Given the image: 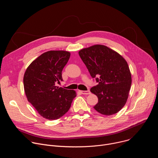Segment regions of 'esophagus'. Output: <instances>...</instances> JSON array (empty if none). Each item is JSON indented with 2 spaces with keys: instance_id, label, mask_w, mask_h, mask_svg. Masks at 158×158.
<instances>
[{
  "instance_id": "1",
  "label": "esophagus",
  "mask_w": 158,
  "mask_h": 158,
  "mask_svg": "<svg viewBox=\"0 0 158 158\" xmlns=\"http://www.w3.org/2000/svg\"><path fill=\"white\" fill-rule=\"evenodd\" d=\"M80 92L81 93V94H85V95H88V94H91V92H90V91H80Z\"/></svg>"
}]
</instances>
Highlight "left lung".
I'll list each match as a JSON object with an SVG mask.
<instances>
[{"instance_id": "8db88e82", "label": "left lung", "mask_w": 158, "mask_h": 158, "mask_svg": "<svg viewBox=\"0 0 158 158\" xmlns=\"http://www.w3.org/2000/svg\"><path fill=\"white\" fill-rule=\"evenodd\" d=\"M79 55L93 78L99 84L91 89L98 98L94 109L103 115L118 112L126 104L132 79L124 57L104 45H94L79 51Z\"/></svg>"}]
</instances>
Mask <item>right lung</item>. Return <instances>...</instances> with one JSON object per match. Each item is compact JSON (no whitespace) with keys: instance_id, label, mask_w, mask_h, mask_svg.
I'll return each instance as SVG.
<instances>
[{"instance_id":"1","label":"right lung","mask_w":158,"mask_h":158,"mask_svg":"<svg viewBox=\"0 0 158 158\" xmlns=\"http://www.w3.org/2000/svg\"><path fill=\"white\" fill-rule=\"evenodd\" d=\"M71 53L65 51L44 52L28 66L24 76L28 101L44 118L55 120L69 110L76 93L56 86L62 81V71Z\"/></svg>"}]
</instances>
